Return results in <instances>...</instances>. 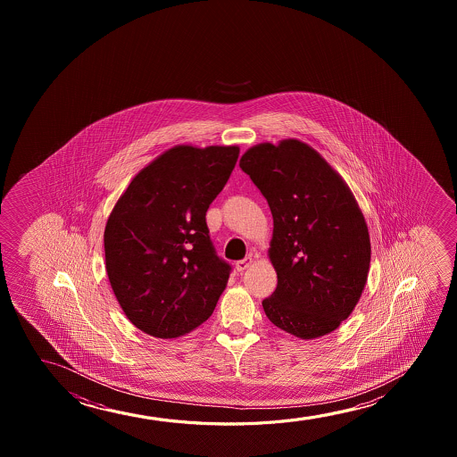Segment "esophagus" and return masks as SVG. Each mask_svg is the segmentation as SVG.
Segmentation results:
<instances>
[{
	"label": "esophagus",
	"mask_w": 457,
	"mask_h": 457,
	"mask_svg": "<svg viewBox=\"0 0 457 457\" xmlns=\"http://www.w3.org/2000/svg\"><path fill=\"white\" fill-rule=\"evenodd\" d=\"M251 263H253V259H251V257H246V259H244V261H238V262L236 263V270L242 273V271H245V270L250 269Z\"/></svg>",
	"instance_id": "34e87169"
}]
</instances>
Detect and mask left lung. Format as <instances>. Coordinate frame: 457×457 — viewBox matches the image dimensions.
<instances>
[{"instance_id":"left-lung-1","label":"left lung","mask_w":457,"mask_h":457,"mask_svg":"<svg viewBox=\"0 0 457 457\" xmlns=\"http://www.w3.org/2000/svg\"><path fill=\"white\" fill-rule=\"evenodd\" d=\"M273 215L270 262L278 286L262 301L273 325L303 340L336 331L369 278V228L344 178L298 138L254 145L240 157Z\"/></svg>"}]
</instances>
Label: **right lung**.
Listing matches in <instances>:
<instances>
[{"label": "right lung", "mask_w": 457, "mask_h": 457, "mask_svg": "<svg viewBox=\"0 0 457 457\" xmlns=\"http://www.w3.org/2000/svg\"><path fill=\"white\" fill-rule=\"evenodd\" d=\"M238 153L236 145H176L140 170L115 203L104 229L107 276L145 334L181 337L212 315L231 265L215 254L206 212Z\"/></svg>", "instance_id": "add662e5"}]
</instances>
